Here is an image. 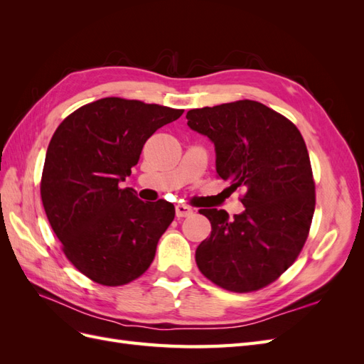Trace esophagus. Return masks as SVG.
Returning <instances> with one entry per match:
<instances>
[{
	"mask_svg": "<svg viewBox=\"0 0 364 364\" xmlns=\"http://www.w3.org/2000/svg\"><path fill=\"white\" fill-rule=\"evenodd\" d=\"M193 214V208L188 206V205H178L176 206V215H178L179 218L182 217H188Z\"/></svg>",
	"mask_w": 364,
	"mask_h": 364,
	"instance_id": "esophagus-1",
	"label": "esophagus"
}]
</instances>
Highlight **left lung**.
I'll return each instance as SVG.
<instances>
[{
	"label": "left lung",
	"instance_id": "left-lung-1",
	"mask_svg": "<svg viewBox=\"0 0 364 364\" xmlns=\"http://www.w3.org/2000/svg\"><path fill=\"white\" fill-rule=\"evenodd\" d=\"M188 126L215 146L217 176L243 190L245 213L200 209L211 235L196 250L197 267L218 287L249 293L277 281L310 234L316 185L305 141L289 118L238 100L191 109Z\"/></svg>",
	"mask_w": 364,
	"mask_h": 364
}]
</instances>
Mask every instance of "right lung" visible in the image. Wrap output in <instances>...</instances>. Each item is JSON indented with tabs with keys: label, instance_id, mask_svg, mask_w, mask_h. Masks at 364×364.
Returning a JSON list of instances; mask_svg holds the SVG:
<instances>
[{
	"label": "right lung",
	"instance_id": "obj_1",
	"mask_svg": "<svg viewBox=\"0 0 364 364\" xmlns=\"http://www.w3.org/2000/svg\"><path fill=\"white\" fill-rule=\"evenodd\" d=\"M183 109L106 97L65 118L47 149L41 199L65 257L91 281L118 287L139 278L174 218L173 203L121 188L155 132Z\"/></svg>",
	"mask_w": 364,
	"mask_h": 364
}]
</instances>
